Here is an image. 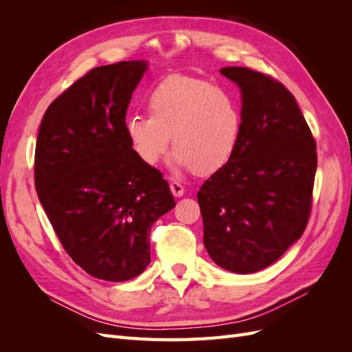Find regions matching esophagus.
I'll return each instance as SVG.
<instances>
[{
	"instance_id": "esophagus-1",
	"label": "esophagus",
	"mask_w": 352,
	"mask_h": 352,
	"mask_svg": "<svg viewBox=\"0 0 352 352\" xmlns=\"http://www.w3.org/2000/svg\"><path fill=\"white\" fill-rule=\"evenodd\" d=\"M170 190H172V194L175 197H182L185 194L184 186L180 185L179 182H176V180H172V182H170Z\"/></svg>"
}]
</instances>
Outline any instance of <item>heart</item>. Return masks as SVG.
I'll use <instances>...</instances> for the list:
<instances>
[{
  "mask_svg": "<svg viewBox=\"0 0 352 352\" xmlns=\"http://www.w3.org/2000/svg\"><path fill=\"white\" fill-rule=\"evenodd\" d=\"M150 114L132 113L124 132L136 157L154 166L170 140L175 168H192L197 175L214 173L235 154L242 133L238 95L207 80L170 76L148 94Z\"/></svg>",
  "mask_w": 352,
  "mask_h": 352,
  "instance_id": "b5f03b06",
  "label": "heart"
}]
</instances>
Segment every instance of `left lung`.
I'll return each instance as SVG.
<instances>
[{
	"mask_svg": "<svg viewBox=\"0 0 352 352\" xmlns=\"http://www.w3.org/2000/svg\"><path fill=\"white\" fill-rule=\"evenodd\" d=\"M238 85L242 133L235 154L198 190L204 245L233 273L260 272L301 238L311 210L316 141L294 95L247 67H223Z\"/></svg>",
	"mask_w": 352,
	"mask_h": 352,
	"instance_id": "left-lung-1",
	"label": "left lung"
}]
</instances>
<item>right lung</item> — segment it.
Returning <instances> with one entry per match:
<instances>
[{"instance_id":"obj_1","label":"right lung","mask_w":352,"mask_h":352,"mask_svg":"<svg viewBox=\"0 0 352 352\" xmlns=\"http://www.w3.org/2000/svg\"><path fill=\"white\" fill-rule=\"evenodd\" d=\"M145 60L95 67L51 102L35 150L38 198L72 260L97 279L124 282L150 264V232L176 202L124 132Z\"/></svg>"}]
</instances>
